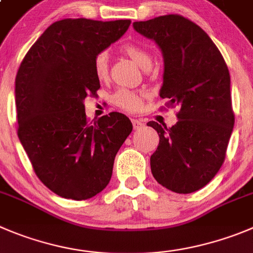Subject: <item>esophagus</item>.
I'll list each match as a JSON object with an SVG mask.
<instances>
[{
  "label": "esophagus",
  "mask_w": 253,
  "mask_h": 253,
  "mask_svg": "<svg viewBox=\"0 0 253 253\" xmlns=\"http://www.w3.org/2000/svg\"><path fill=\"white\" fill-rule=\"evenodd\" d=\"M132 126H133V129H140V128H142L143 126H145V124H143L141 120L133 119V120H132Z\"/></svg>",
  "instance_id": "34e87169"
}]
</instances>
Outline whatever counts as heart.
<instances>
[{
	"label": "heart",
	"mask_w": 253,
	"mask_h": 253,
	"mask_svg": "<svg viewBox=\"0 0 253 253\" xmlns=\"http://www.w3.org/2000/svg\"><path fill=\"white\" fill-rule=\"evenodd\" d=\"M126 55L131 57L141 67L146 68L151 66V55L143 47L138 44L129 43L124 48ZM93 72L98 81H106L108 79V56L106 52L98 53L93 60ZM147 97V93L143 91H133L128 88H120L113 94L112 101L117 107L128 112H136L142 107L143 100Z\"/></svg>",
	"instance_id": "obj_1"
}]
</instances>
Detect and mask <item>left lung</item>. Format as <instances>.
<instances>
[{
	"instance_id": "obj_1",
	"label": "left lung",
	"mask_w": 253,
	"mask_h": 253,
	"mask_svg": "<svg viewBox=\"0 0 253 253\" xmlns=\"http://www.w3.org/2000/svg\"><path fill=\"white\" fill-rule=\"evenodd\" d=\"M134 30L155 40L164 53L167 107L178 106L172 127L148 122L160 136L151 156L156 181L176 193L205 187L226 157L235 124L230 72L209 35L181 15H165L133 22Z\"/></svg>"
}]
</instances>
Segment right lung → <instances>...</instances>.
<instances>
[{
    "instance_id": "right-lung-1",
    "label": "right lung",
    "mask_w": 253,
    "mask_h": 253,
    "mask_svg": "<svg viewBox=\"0 0 253 253\" xmlns=\"http://www.w3.org/2000/svg\"><path fill=\"white\" fill-rule=\"evenodd\" d=\"M129 25V20L57 21L32 44L17 71L18 138L41 182L63 198L81 201L100 193L132 131L120 112L89 121L84 105L100 88L94 57Z\"/></svg>"
}]
</instances>
